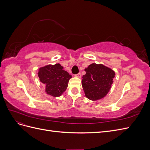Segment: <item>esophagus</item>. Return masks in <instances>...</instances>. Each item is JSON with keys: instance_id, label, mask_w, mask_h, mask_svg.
<instances>
[{"instance_id": "obj_1", "label": "esophagus", "mask_w": 150, "mask_h": 150, "mask_svg": "<svg viewBox=\"0 0 150 150\" xmlns=\"http://www.w3.org/2000/svg\"><path fill=\"white\" fill-rule=\"evenodd\" d=\"M75 76H76V77H77V78H81V73L79 72V73H78V74H75Z\"/></svg>"}]
</instances>
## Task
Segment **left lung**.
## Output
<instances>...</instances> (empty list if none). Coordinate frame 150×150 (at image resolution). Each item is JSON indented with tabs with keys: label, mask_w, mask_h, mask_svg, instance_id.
<instances>
[{
	"label": "left lung",
	"mask_w": 150,
	"mask_h": 150,
	"mask_svg": "<svg viewBox=\"0 0 150 150\" xmlns=\"http://www.w3.org/2000/svg\"><path fill=\"white\" fill-rule=\"evenodd\" d=\"M82 83L85 96L92 101L102 99L110 91L115 72L103 64L93 63L84 69Z\"/></svg>",
	"instance_id": "obj_1"
}]
</instances>
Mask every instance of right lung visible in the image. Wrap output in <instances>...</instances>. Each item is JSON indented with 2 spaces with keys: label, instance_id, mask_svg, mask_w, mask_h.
Wrapping results in <instances>:
<instances>
[{
  "label": "right lung",
  "instance_id": "add662e5",
  "mask_svg": "<svg viewBox=\"0 0 150 150\" xmlns=\"http://www.w3.org/2000/svg\"><path fill=\"white\" fill-rule=\"evenodd\" d=\"M38 76L40 82L46 87V93L53 97L61 96L67 88L69 79L72 78L60 64L39 68Z\"/></svg>",
  "mask_w": 150,
  "mask_h": 150
}]
</instances>
